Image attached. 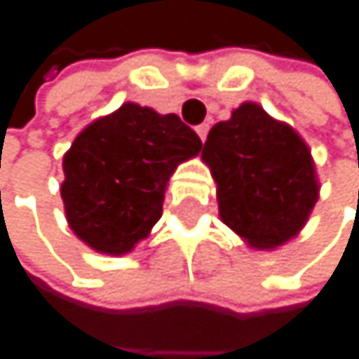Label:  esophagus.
<instances>
[{"mask_svg": "<svg viewBox=\"0 0 359 359\" xmlns=\"http://www.w3.org/2000/svg\"><path fill=\"white\" fill-rule=\"evenodd\" d=\"M196 133H198V137L204 142V140H206V133H209V125H200V127H196Z\"/></svg>", "mask_w": 359, "mask_h": 359, "instance_id": "34e87169", "label": "esophagus"}]
</instances>
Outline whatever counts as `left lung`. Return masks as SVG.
<instances>
[{
  "label": "left lung",
  "mask_w": 359,
  "mask_h": 359,
  "mask_svg": "<svg viewBox=\"0 0 359 359\" xmlns=\"http://www.w3.org/2000/svg\"><path fill=\"white\" fill-rule=\"evenodd\" d=\"M202 159L217 183L222 222L256 250L293 239L319 200L308 144L256 103H243L230 120L217 122Z\"/></svg>",
  "instance_id": "8db88e82"
}]
</instances>
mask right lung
<instances>
[{
    "instance_id": "right-lung-1",
    "label": "right lung",
    "mask_w": 359,
    "mask_h": 359,
    "mask_svg": "<svg viewBox=\"0 0 359 359\" xmlns=\"http://www.w3.org/2000/svg\"><path fill=\"white\" fill-rule=\"evenodd\" d=\"M200 150V137L176 114L137 103L90 122L62 163L68 226L101 254L131 252L159 222L176 165Z\"/></svg>"
}]
</instances>
